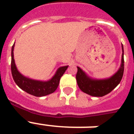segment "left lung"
Masks as SVG:
<instances>
[{
  "label": "left lung",
  "mask_w": 134,
  "mask_h": 134,
  "mask_svg": "<svg viewBox=\"0 0 134 134\" xmlns=\"http://www.w3.org/2000/svg\"><path fill=\"white\" fill-rule=\"evenodd\" d=\"M122 60L119 69L110 77L103 79H96L90 77L79 67L76 79L79 88L85 93L93 97H103L112 91L118 86L122 79L124 73V48L122 44Z\"/></svg>",
  "instance_id": "8db88e82"
}]
</instances>
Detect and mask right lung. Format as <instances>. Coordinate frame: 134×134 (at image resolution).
<instances>
[{
	"label": "right lung",
	"mask_w": 134,
	"mask_h": 134,
	"mask_svg": "<svg viewBox=\"0 0 134 134\" xmlns=\"http://www.w3.org/2000/svg\"><path fill=\"white\" fill-rule=\"evenodd\" d=\"M14 43L12 47L11 71L12 75L16 84L24 91L35 97H43L54 92L58 88L61 76L64 74L69 66L67 65L59 67L53 76L46 81L31 79L30 78L24 76L16 68L14 59Z\"/></svg>",
	"instance_id": "add662e5"
}]
</instances>
